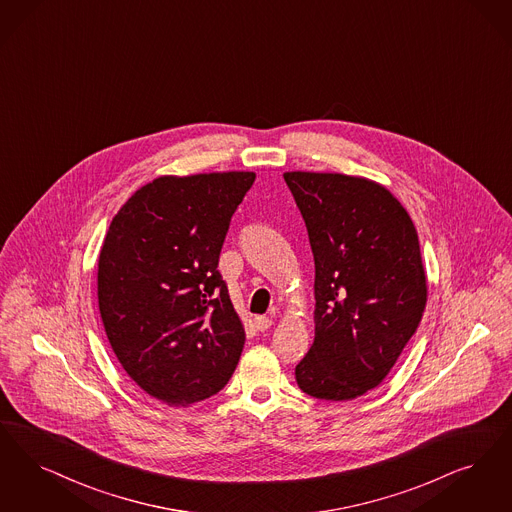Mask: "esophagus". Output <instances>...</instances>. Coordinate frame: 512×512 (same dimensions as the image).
Segmentation results:
<instances>
[{
  "label": "esophagus",
  "instance_id": "34e87169",
  "mask_svg": "<svg viewBox=\"0 0 512 512\" xmlns=\"http://www.w3.org/2000/svg\"><path fill=\"white\" fill-rule=\"evenodd\" d=\"M272 324H274V322H272L270 318H266V316H257V318H255V328L259 329V331H266Z\"/></svg>",
  "mask_w": 512,
  "mask_h": 512
}]
</instances>
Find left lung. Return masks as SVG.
<instances>
[{"instance_id": "8db88e82", "label": "left lung", "mask_w": 512, "mask_h": 512, "mask_svg": "<svg viewBox=\"0 0 512 512\" xmlns=\"http://www.w3.org/2000/svg\"><path fill=\"white\" fill-rule=\"evenodd\" d=\"M314 255V343L297 364L308 396L345 402L375 389L427 305V274L406 207L383 184L287 171Z\"/></svg>"}]
</instances>
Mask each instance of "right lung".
Masks as SVG:
<instances>
[{"label":"right lung","mask_w":512,"mask_h":512,"mask_svg":"<svg viewBox=\"0 0 512 512\" xmlns=\"http://www.w3.org/2000/svg\"><path fill=\"white\" fill-rule=\"evenodd\" d=\"M253 171L164 175L141 186L104 236L97 295L127 375L167 406L225 387L246 343L217 270Z\"/></svg>","instance_id":"right-lung-1"}]
</instances>
